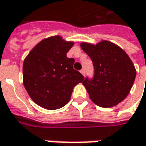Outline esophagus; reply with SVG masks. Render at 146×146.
I'll return each mask as SVG.
<instances>
[{"label":"esophagus","instance_id":"esophagus-1","mask_svg":"<svg viewBox=\"0 0 146 146\" xmlns=\"http://www.w3.org/2000/svg\"><path fill=\"white\" fill-rule=\"evenodd\" d=\"M80 73H82V75H83V76H85V74H86L85 69H84V68H82V70H81V71H80Z\"/></svg>","mask_w":146,"mask_h":146}]
</instances>
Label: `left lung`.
<instances>
[{"mask_svg": "<svg viewBox=\"0 0 146 146\" xmlns=\"http://www.w3.org/2000/svg\"><path fill=\"white\" fill-rule=\"evenodd\" d=\"M92 59L94 76L86 78L82 84L92 101L100 107L115 106L129 94L136 78V68L122 48L108 41L96 45L81 43Z\"/></svg>", "mask_w": 146, "mask_h": 146, "instance_id": "1", "label": "left lung"}]
</instances>
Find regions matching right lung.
I'll list each match as a JSON object with an SVG mask.
<instances>
[{
    "instance_id": "add662e5",
    "label": "right lung",
    "mask_w": 146,
    "mask_h": 146,
    "mask_svg": "<svg viewBox=\"0 0 146 146\" xmlns=\"http://www.w3.org/2000/svg\"><path fill=\"white\" fill-rule=\"evenodd\" d=\"M73 42L60 36L41 41L25 58L23 65V85L36 105L58 110L70 100L73 87L84 77L73 69L75 60L67 53Z\"/></svg>"
}]
</instances>
